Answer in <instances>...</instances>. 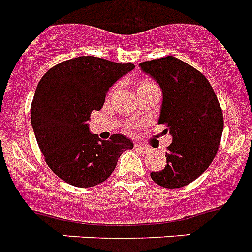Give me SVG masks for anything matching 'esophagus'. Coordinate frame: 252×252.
Listing matches in <instances>:
<instances>
[{
  "instance_id": "esophagus-1",
  "label": "esophagus",
  "mask_w": 252,
  "mask_h": 252,
  "mask_svg": "<svg viewBox=\"0 0 252 252\" xmlns=\"http://www.w3.org/2000/svg\"><path fill=\"white\" fill-rule=\"evenodd\" d=\"M134 150L138 151V152H141V153H147L148 151H150V148L146 147V146H143V144H141V143H135Z\"/></svg>"
}]
</instances>
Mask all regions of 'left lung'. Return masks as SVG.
<instances>
[{"instance_id": "8db88e82", "label": "left lung", "mask_w": 252, "mask_h": 252, "mask_svg": "<svg viewBox=\"0 0 252 252\" xmlns=\"http://www.w3.org/2000/svg\"><path fill=\"white\" fill-rule=\"evenodd\" d=\"M162 91L158 124L172 137L163 170L151 178L163 188L185 187L209 167L220 143L223 114L209 81L175 57L139 64Z\"/></svg>"}]
</instances>
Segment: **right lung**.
<instances>
[{
  "label": "right lung",
  "mask_w": 252,
  "mask_h": 252,
  "mask_svg": "<svg viewBox=\"0 0 252 252\" xmlns=\"http://www.w3.org/2000/svg\"><path fill=\"white\" fill-rule=\"evenodd\" d=\"M134 69L97 57H78L54 65L39 81L32 104V126L45 162L73 187L90 188L111 175L133 142L123 134L109 141L91 134L89 119L100 110L109 89Z\"/></svg>",
  "instance_id": "obj_1"
}]
</instances>
